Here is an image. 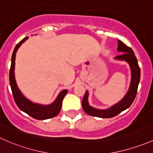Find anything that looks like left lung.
<instances>
[{
    "label": "left lung",
    "mask_w": 153,
    "mask_h": 153,
    "mask_svg": "<svg viewBox=\"0 0 153 153\" xmlns=\"http://www.w3.org/2000/svg\"><path fill=\"white\" fill-rule=\"evenodd\" d=\"M117 50L122 52L123 53L116 56L117 59L125 60L129 63L131 70V83L130 88L128 93L125 96V97L117 105L112 106L111 108L108 110H97L94 107L89 106L88 103V91H85L84 97L82 100V107L83 110L88 115L91 116L103 117V118H110V117H115L126 110L131 105L133 102L135 100L137 96L138 85L140 80V68L138 65V61L134 54L133 50L130 47L127 46L120 40L117 41Z\"/></svg>",
    "instance_id": "8db88e82"
}]
</instances>
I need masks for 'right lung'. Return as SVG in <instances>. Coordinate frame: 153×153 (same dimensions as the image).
<instances>
[{
    "label": "right lung",
    "instance_id": "add662e5",
    "mask_svg": "<svg viewBox=\"0 0 153 153\" xmlns=\"http://www.w3.org/2000/svg\"><path fill=\"white\" fill-rule=\"evenodd\" d=\"M27 39V37H25L24 39H22L19 43H17V45L14 48L12 56H11V64L9 71V82L13 97H14V101L16 102V105L20 110L29 115L30 116L33 117V118L37 119V120H46V119L51 118V117L56 116L59 113L62 108V100L65 96L68 93V91L63 90L59 94L56 100L53 104L47 105V106H43V105L33 103V102L27 100L24 96L22 94L19 88H17L16 81H15L14 70L16 52L17 51L18 48L20 46V45Z\"/></svg>",
    "mask_w": 153,
    "mask_h": 153
}]
</instances>
